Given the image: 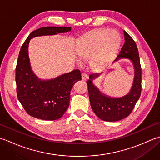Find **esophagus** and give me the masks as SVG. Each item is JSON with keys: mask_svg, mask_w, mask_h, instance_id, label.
I'll return each mask as SVG.
<instances>
[{"mask_svg": "<svg viewBox=\"0 0 160 160\" xmlns=\"http://www.w3.org/2000/svg\"><path fill=\"white\" fill-rule=\"evenodd\" d=\"M82 79L84 81H85L88 79V76H87V75L86 73H82Z\"/></svg>", "mask_w": 160, "mask_h": 160, "instance_id": "esophagus-1", "label": "esophagus"}]
</instances>
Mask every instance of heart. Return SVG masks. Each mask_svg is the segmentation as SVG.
<instances>
[{"mask_svg": "<svg viewBox=\"0 0 160 160\" xmlns=\"http://www.w3.org/2000/svg\"><path fill=\"white\" fill-rule=\"evenodd\" d=\"M121 38L113 29H100L81 40L79 56L89 60L91 69L97 71L104 67L114 56L120 45Z\"/></svg>", "mask_w": 160, "mask_h": 160, "instance_id": "heart-1", "label": "heart"}]
</instances>
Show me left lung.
<instances>
[{"label":"left lung","instance_id":"left-lung-1","mask_svg":"<svg viewBox=\"0 0 160 160\" xmlns=\"http://www.w3.org/2000/svg\"><path fill=\"white\" fill-rule=\"evenodd\" d=\"M124 34L125 42L113 62L121 58H127L132 62L135 76L130 92L118 98H112L102 94L92 82L100 73L90 74L89 80L87 82L91 108L98 118L107 122H115L128 117L141 95L142 68L138 49L134 40L125 31Z\"/></svg>","mask_w":160,"mask_h":160}]
</instances>
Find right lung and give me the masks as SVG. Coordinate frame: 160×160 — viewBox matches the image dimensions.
<instances>
[{"label":"right lung","instance_id":"add662e5","mask_svg":"<svg viewBox=\"0 0 160 160\" xmlns=\"http://www.w3.org/2000/svg\"><path fill=\"white\" fill-rule=\"evenodd\" d=\"M69 27H45L30 33L21 47L16 68L18 99L27 113L45 120H55L64 115L69 106L73 84L81 80L80 71L76 69L54 79L41 80L33 73L28 56L29 40L39 36L55 35L71 31Z\"/></svg>","mask_w":160,"mask_h":160}]
</instances>
